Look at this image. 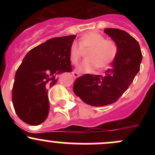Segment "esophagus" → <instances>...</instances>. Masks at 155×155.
I'll use <instances>...</instances> for the list:
<instances>
[{
  "label": "esophagus",
  "instance_id": "1",
  "mask_svg": "<svg viewBox=\"0 0 155 155\" xmlns=\"http://www.w3.org/2000/svg\"><path fill=\"white\" fill-rule=\"evenodd\" d=\"M80 73H77V72H76V71H74V72H73V77L74 78H77V77H79V76H80Z\"/></svg>",
  "mask_w": 155,
  "mask_h": 155
}]
</instances>
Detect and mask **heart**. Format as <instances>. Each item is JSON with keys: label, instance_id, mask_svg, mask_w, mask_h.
<instances>
[{"label": "heart", "instance_id": "b5f03b06", "mask_svg": "<svg viewBox=\"0 0 155 155\" xmlns=\"http://www.w3.org/2000/svg\"><path fill=\"white\" fill-rule=\"evenodd\" d=\"M79 46L73 43L70 49V60L73 64L79 61L82 50H89L86 55L87 60L78 67V70L85 73L92 72L95 68L104 70L115 58L117 54L116 44L112 40L97 32H88L84 34L79 40Z\"/></svg>", "mask_w": 155, "mask_h": 155}]
</instances>
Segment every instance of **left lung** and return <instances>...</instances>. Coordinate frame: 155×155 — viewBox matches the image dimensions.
I'll return each mask as SVG.
<instances>
[{"label": "left lung", "mask_w": 155, "mask_h": 155, "mask_svg": "<svg viewBox=\"0 0 155 155\" xmlns=\"http://www.w3.org/2000/svg\"><path fill=\"white\" fill-rule=\"evenodd\" d=\"M115 42L117 54L104 75L85 74L76 79L73 92L84 103L103 107L115 103L133 82L140 69L143 54L138 42L126 31L105 28Z\"/></svg>", "instance_id": "left-lung-1"}]
</instances>
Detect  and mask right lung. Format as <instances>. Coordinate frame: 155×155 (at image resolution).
I'll return each instance as SVG.
<instances>
[{"mask_svg": "<svg viewBox=\"0 0 155 155\" xmlns=\"http://www.w3.org/2000/svg\"><path fill=\"white\" fill-rule=\"evenodd\" d=\"M76 35L54 37L26 54L15 75L12 98L17 115L30 125H39L49 111L48 90L56 75L71 72L70 49Z\"/></svg>", "mask_w": 155, "mask_h": 155, "instance_id": "obj_1", "label": "right lung"}]
</instances>
